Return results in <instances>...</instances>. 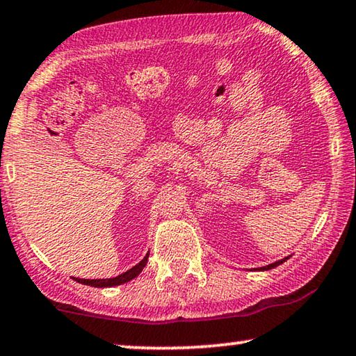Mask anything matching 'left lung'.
<instances>
[{"mask_svg":"<svg viewBox=\"0 0 356 356\" xmlns=\"http://www.w3.org/2000/svg\"><path fill=\"white\" fill-rule=\"evenodd\" d=\"M288 259H289V257H284V259H281V261H277V262H273V264L265 265V267H261V270H270V268H275V267H277V265H281L283 262L288 261Z\"/></svg>","mask_w":356,"mask_h":356,"instance_id":"1","label":"left lung"}]
</instances>
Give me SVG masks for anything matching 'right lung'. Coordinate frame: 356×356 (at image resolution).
Here are the masks:
<instances>
[{
	"instance_id": "obj_1",
	"label": "right lung",
	"mask_w": 356,
	"mask_h": 356,
	"mask_svg": "<svg viewBox=\"0 0 356 356\" xmlns=\"http://www.w3.org/2000/svg\"><path fill=\"white\" fill-rule=\"evenodd\" d=\"M148 261V252L147 256L142 259V261L134 265V267L127 270V272L118 275V277L115 278H104V280H83V278H76L78 283L81 284H88V286H92V288H111V286H120L123 283H127V281L134 280L136 277H139V273L144 270V267L147 265Z\"/></svg>"
}]
</instances>
